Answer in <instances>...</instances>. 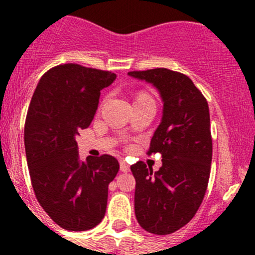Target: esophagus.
Returning <instances> with one entry per match:
<instances>
[{"label": "esophagus", "instance_id": "34e87169", "mask_svg": "<svg viewBox=\"0 0 255 255\" xmlns=\"http://www.w3.org/2000/svg\"><path fill=\"white\" fill-rule=\"evenodd\" d=\"M120 168H121V171H123V173H127V171H129V165H128L125 160L120 161Z\"/></svg>", "mask_w": 255, "mask_h": 255}]
</instances>
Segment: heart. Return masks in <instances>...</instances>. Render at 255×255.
I'll use <instances>...</instances> for the list:
<instances>
[{"mask_svg":"<svg viewBox=\"0 0 255 255\" xmlns=\"http://www.w3.org/2000/svg\"><path fill=\"white\" fill-rule=\"evenodd\" d=\"M144 96H146V95H144V94H142V95H139V96H138V97H144Z\"/></svg>","mask_w":255,"mask_h":255,"instance_id":"obj_1","label":"heart"}]
</instances>
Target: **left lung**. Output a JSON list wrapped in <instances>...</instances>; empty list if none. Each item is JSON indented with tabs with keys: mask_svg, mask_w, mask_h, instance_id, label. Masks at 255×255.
<instances>
[{
	"mask_svg": "<svg viewBox=\"0 0 255 255\" xmlns=\"http://www.w3.org/2000/svg\"><path fill=\"white\" fill-rule=\"evenodd\" d=\"M128 75L153 85L163 101L148 150L160 153L163 165L154 173L143 161L130 166L135 217L146 232L170 235L191 221L206 194L212 160L208 105L191 79L177 71L158 68Z\"/></svg>",
	"mask_w": 255,
	"mask_h": 255,
	"instance_id": "left-lung-1",
	"label": "left lung"
}]
</instances>
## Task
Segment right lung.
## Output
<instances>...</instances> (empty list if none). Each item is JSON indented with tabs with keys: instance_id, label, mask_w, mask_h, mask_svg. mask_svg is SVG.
<instances>
[{
	"instance_id": "obj_1",
	"label": "right lung",
	"mask_w": 255,
	"mask_h": 255,
	"mask_svg": "<svg viewBox=\"0 0 255 255\" xmlns=\"http://www.w3.org/2000/svg\"><path fill=\"white\" fill-rule=\"evenodd\" d=\"M115 80L111 71L64 64L40 78L30 100L24 146L32 186L64 230H91L105 217L109 184L120 164L109 154L81 161L76 135L92 122L101 90Z\"/></svg>"
}]
</instances>
